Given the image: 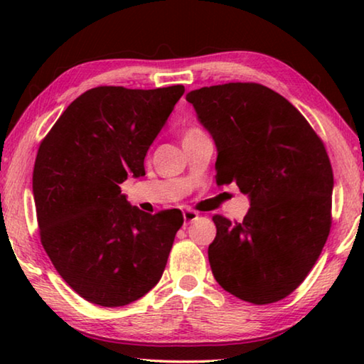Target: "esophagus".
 <instances>
[{
	"instance_id": "1",
	"label": "esophagus",
	"mask_w": 364,
	"mask_h": 364,
	"mask_svg": "<svg viewBox=\"0 0 364 364\" xmlns=\"http://www.w3.org/2000/svg\"><path fill=\"white\" fill-rule=\"evenodd\" d=\"M183 218H184V225H189L197 218V213L193 210H186V212H183Z\"/></svg>"
}]
</instances>
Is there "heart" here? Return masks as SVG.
I'll use <instances>...</instances> for the list:
<instances>
[{
  "label": "heart",
  "instance_id": "b5f03b06",
  "mask_svg": "<svg viewBox=\"0 0 364 364\" xmlns=\"http://www.w3.org/2000/svg\"><path fill=\"white\" fill-rule=\"evenodd\" d=\"M202 133L204 132H202L199 127H189V128H186V132H184V134H183V141L194 138V136H197V134H202Z\"/></svg>",
  "mask_w": 364,
  "mask_h": 364
}]
</instances>
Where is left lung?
I'll use <instances>...</instances> for the list:
<instances>
[{"mask_svg": "<svg viewBox=\"0 0 364 364\" xmlns=\"http://www.w3.org/2000/svg\"><path fill=\"white\" fill-rule=\"evenodd\" d=\"M186 101L217 146V183L237 184L250 200L241 223L213 217L215 279L250 304L279 301L304 282L329 236L334 176L323 141L263 85L204 86Z\"/></svg>", "mask_w": 364, "mask_h": 364, "instance_id": "8db88e82", "label": "left lung"}]
</instances>
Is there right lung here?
I'll use <instances>...</instances> for the list:
<instances>
[{
	"instance_id": "1",
	"label": "right lung",
	"mask_w": 364,
	"mask_h": 364,
	"mask_svg": "<svg viewBox=\"0 0 364 364\" xmlns=\"http://www.w3.org/2000/svg\"><path fill=\"white\" fill-rule=\"evenodd\" d=\"M183 93V85L97 86L41 141L33 168L41 244L63 279L91 304L128 305L162 278L183 215L139 210L120 184L146 175L147 149Z\"/></svg>"
}]
</instances>
